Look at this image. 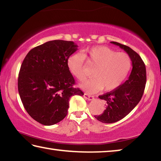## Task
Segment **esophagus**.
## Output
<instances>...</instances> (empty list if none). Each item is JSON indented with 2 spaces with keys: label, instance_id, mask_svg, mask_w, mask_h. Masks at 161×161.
Segmentation results:
<instances>
[{
  "label": "esophagus",
  "instance_id": "obj_1",
  "mask_svg": "<svg viewBox=\"0 0 161 161\" xmlns=\"http://www.w3.org/2000/svg\"><path fill=\"white\" fill-rule=\"evenodd\" d=\"M84 97L85 98V99L89 100V101L93 100V99H94V96H92V95H90V94H87V93H84Z\"/></svg>",
  "mask_w": 161,
  "mask_h": 161
}]
</instances>
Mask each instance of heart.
Wrapping results in <instances>:
<instances>
[{"instance_id":"1","label":"heart","mask_w":161,"mask_h":161,"mask_svg":"<svg viewBox=\"0 0 161 161\" xmlns=\"http://www.w3.org/2000/svg\"><path fill=\"white\" fill-rule=\"evenodd\" d=\"M94 67L93 77L81 84L89 92L101 90L113 91L121 85L131 68V59L129 54L117 53L107 46H94L84 50L82 54L75 53L67 59V67L72 75L82 81L88 75L85 63Z\"/></svg>"}]
</instances>
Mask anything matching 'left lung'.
Returning <instances> with one entry per match:
<instances>
[{"label":"left lung","instance_id":"1","mask_svg":"<svg viewBox=\"0 0 161 161\" xmlns=\"http://www.w3.org/2000/svg\"><path fill=\"white\" fill-rule=\"evenodd\" d=\"M111 43L119 46L131 59L132 70L128 80L118 88L99 96L105 100L106 109L103 114L94 116L102 123L111 124L128 115L142 98L146 83V69L143 61L137 53L126 45L116 42Z\"/></svg>","mask_w":161,"mask_h":161}]
</instances>
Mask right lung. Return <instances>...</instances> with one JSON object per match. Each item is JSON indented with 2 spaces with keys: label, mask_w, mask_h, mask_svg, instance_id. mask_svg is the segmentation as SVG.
<instances>
[{
  "label": "right lung",
  "mask_w": 161,
  "mask_h": 161,
  "mask_svg": "<svg viewBox=\"0 0 161 161\" xmlns=\"http://www.w3.org/2000/svg\"><path fill=\"white\" fill-rule=\"evenodd\" d=\"M77 47L72 41L52 40L32 48L21 64L19 94L27 112L40 124L51 126L62 121L69 98L84 95L73 87L75 81L67 64Z\"/></svg>",
  "instance_id": "right-lung-1"
}]
</instances>
